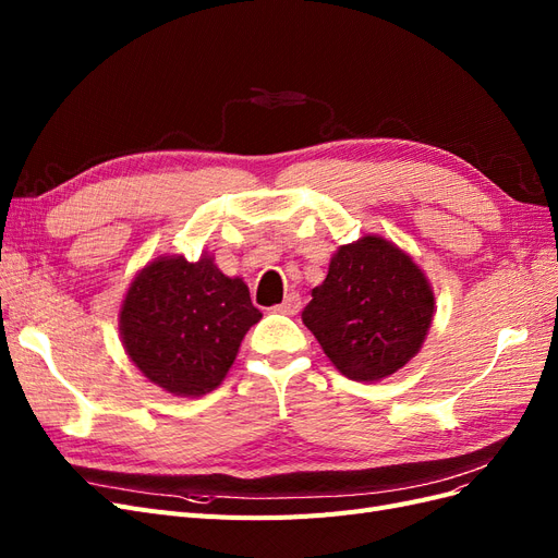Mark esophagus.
<instances>
[{
  "mask_svg": "<svg viewBox=\"0 0 558 558\" xmlns=\"http://www.w3.org/2000/svg\"><path fill=\"white\" fill-rule=\"evenodd\" d=\"M300 307H302V300H300V295H298V293H289V295L283 298L281 305H277V307H275V312L293 316V314H298V312H300Z\"/></svg>",
  "mask_w": 558,
  "mask_h": 558,
  "instance_id": "esophagus-1",
  "label": "esophagus"
}]
</instances>
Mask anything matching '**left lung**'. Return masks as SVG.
Here are the masks:
<instances>
[{
	"mask_svg": "<svg viewBox=\"0 0 558 558\" xmlns=\"http://www.w3.org/2000/svg\"><path fill=\"white\" fill-rule=\"evenodd\" d=\"M435 316V293L408 251L381 234L342 244L302 312L330 363L353 381H379L408 365Z\"/></svg>",
	"mask_w": 558,
	"mask_h": 558,
	"instance_id": "8db88e82",
	"label": "left lung"
}]
</instances>
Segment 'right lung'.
Returning a JSON list of instances; mask_svg holds the SVG:
<instances>
[{"instance_id":"right-lung-1","label":"right lung","mask_w":558,"mask_h":558,"mask_svg":"<svg viewBox=\"0 0 558 558\" xmlns=\"http://www.w3.org/2000/svg\"><path fill=\"white\" fill-rule=\"evenodd\" d=\"M263 318L242 277H226L202 251L146 263L118 312L123 349L134 367L162 391L199 398L221 384L240 344Z\"/></svg>"}]
</instances>
